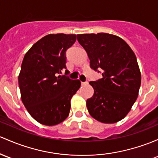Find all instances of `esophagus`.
Masks as SVG:
<instances>
[{"label":"esophagus","mask_w":158,"mask_h":158,"mask_svg":"<svg viewBox=\"0 0 158 158\" xmlns=\"http://www.w3.org/2000/svg\"><path fill=\"white\" fill-rule=\"evenodd\" d=\"M88 84V82H81V85H85Z\"/></svg>","instance_id":"obj_1"}]
</instances>
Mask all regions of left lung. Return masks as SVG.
<instances>
[{
    "mask_svg": "<svg viewBox=\"0 0 158 158\" xmlns=\"http://www.w3.org/2000/svg\"><path fill=\"white\" fill-rule=\"evenodd\" d=\"M90 59V67L101 70V79L90 82L94 95L86 106L94 118L112 124L124 118L137 99L141 73L136 57L124 40L106 33L78 34Z\"/></svg>",
    "mask_w": 158,
    "mask_h": 158,
    "instance_id": "8db88e82",
    "label": "left lung"
}]
</instances>
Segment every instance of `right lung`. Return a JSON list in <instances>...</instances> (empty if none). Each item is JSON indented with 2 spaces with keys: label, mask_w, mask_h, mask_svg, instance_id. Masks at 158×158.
Returning a JSON list of instances; mask_svg holds the SVG:
<instances>
[{
  "label": "right lung",
  "mask_w": 158,
  "mask_h": 158,
  "mask_svg": "<svg viewBox=\"0 0 158 158\" xmlns=\"http://www.w3.org/2000/svg\"><path fill=\"white\" fill-rule=\"evenodd\" d=\"M76 40V34H48L34 43L22 60L19 75L22 103L44 125H56L67 118L71 98L80 88L79 79L59 75L66 70V51Z\"/></svg>",
  "instance_id": "add662e5"
}]
</instances>
